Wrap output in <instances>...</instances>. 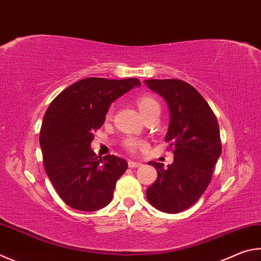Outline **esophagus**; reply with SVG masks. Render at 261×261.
Segmentation results:
<instances>
[{
  "instance_id": "obj_1",
  "label": "esophagus",
  "mask_w": 261,
  "mask_h": 261,
  "mask_svg": "<svg viewBox=\"0 0 261 261\" xmlns=\"http://www.w3.org/2000/svg\"><path fill=\"white\" fill-rule=\"evenodd\" d=\"M141 163H139V162H135V161H129V162H127V167L129 168H131V169H134V168H139V167H141Z\"/></svg>"
}]
</instances>
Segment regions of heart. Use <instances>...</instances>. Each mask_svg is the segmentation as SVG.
<instances>
[{
    "label": "heart",
    "mask_w": 261,
    "mask_h": 261,
    "mask_svg": "<svg viewBox=\"0 0 261 261\" xmlns=\"http://www.w3.org/2000/svg\"><path fill=\"white\" fill-rule=\"evenodd\" d=\"M136 103H137V107H138V110L141 113V115H143L145 118L153 114L154 112L160 111V105H159L158 100H156V99L151 96H140L136 100ZM111 115H112V108L107 112L106 117L110 118ZM123 145H124L125 148L129 151H135L138 149L139 147L144 145V141L130 137V138H126L124 140Z\"/></svg>",
    "instance_id": "b5f03b06"
}]
</instances>
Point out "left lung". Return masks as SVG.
Masks as SVG:
<instances>
[{"instance_id": "8db88e82", "label": "left lung", "mask_w": 261, "mask_h": 261, "mask_svg": "<svg viewBox=\"0 0 261 261\" xmlns=\"http://www.w3.org/2000/svg\"><path fill=\"white\" fill-rule=\"evenodd\" d=\"M151 91L167 101L170 123L165 141L173 163L163 168L150 161L158 178L147 188L146 197L156 209L178 213L191 207L211 181L221 154V141L215 113L200 92L181 80H146Z\"/></svg>"}]
</instances>
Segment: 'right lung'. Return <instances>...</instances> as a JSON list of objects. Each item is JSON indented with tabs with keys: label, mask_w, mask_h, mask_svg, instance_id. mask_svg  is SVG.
I'll list each match as a JSON object with an SVG mask.
<instances>
[{
	"label": "right lung",
	"mask_w": 261,
	"mask_h": 261,
	"mask_svg": "<svg viewBox=\"0 0 261 261\" xmlns=\"http://www.w3.org/2000/svg\"><path fill=\"white\" fill-rule=\"evenodd\" d=\"M139 85L138 79H83L60 92L46 110L40 131L44 169L73 209L96 211L112 201L127 163L115 155L96 156L90 145L111 103Z\"/></svg>",
	"instance_id": "1"
}]
</instances>
